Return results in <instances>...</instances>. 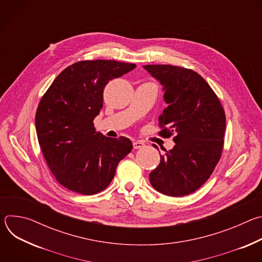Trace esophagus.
Wrapping results in <instances>:
<instances>
[{
	"label": "esophagus",
	"mask_w": 262,
	"mask_h": 262,
	"mask_svg": "<svg viewBox=\"0 0 262 262\" xmlns=\"http://www.w3.org/2000/svg\"><path fill=\"white\" fill-rule=\"evenodd\" d=\"M133 146H134V149H141L145 146V143L143 141H135L133 143Z\"/></svg>",
	"instance_id": "esophagus-1"
}]
</instances>
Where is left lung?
I'll return each mask as SVG.
<instances>
[{"mask_svg":"<svg viewBox=\"0 0 262 262\" xmlns=\"http://www.w3.org/2000/svg\"><path fill=\"white\" fill-rule=\"evenodd\" d=\"M144 68L164 86L168 106L159 117L160 135L165 138L174 135L175 142L171 150L161 156V163L149 179L164 195H189L206 182L221 159L225 112L213 90L196 71L173 65Z\"/></svg>","mask_w":262,"mask_h":262,"instance_id":"1","label":"left lung"}]
</instances>
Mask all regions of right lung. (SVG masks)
<instances>
[{
  "label": "right lung",
  "instance_id": "right-lung-1",
  "mask_svg": "<svg viewBox=\"0 0 262 262\" xmlns=\"http://www.w3.org/2000/svg\"><path fill=\"white\" fill-rule=\"evenodd\" d=\"M136 64L113 60L73 63L54 80L36 111L35 125L47 164L64 188L83 195L103 191L133 144L125 137L107 138L93 120L103 102L105 85Z\"/></svg>",
  "mask_w": 262,
  "mask_h": 262
}]
</instances>
